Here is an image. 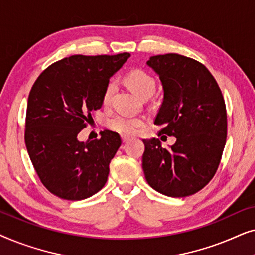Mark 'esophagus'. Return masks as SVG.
Here are the masks:
<instances>
[{
  "label": "esophagus",
  "mask_w": 255,
  "mask_h": 255,
  "mask_svg": "<svg viewBox=\"0 0 255 255\" xmlns=\"http://www.w3.org/2000/svg\"><path fill=\"white\" fill-rule=\"evenodd\" d=\"M122 140H123V142H128L130 140V138L127 137V135H123V137H122Z\"/></svg>",
  "instance_id": "esophagus-1"
}]
</instances>
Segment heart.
Here are the masks:
<instances>
[{
  "instance_id": "heart-1",
  "label": "heart",
  "mask_w": 255,
  "mask_h": 255,
  "mask_svg": "<svg viewBox=\"0 0 255 255\" xmlns=\"http://www.w3.org/2000/svg\"><path fill=\"white\" fill-rule=\"evenodd\" d=\"M125 83L134 94L138 96L145 97L149 96L155 89V80L153 79L151 74L145 72L144 69H132L125 75ZM115 85L114 82H109L106 87L103 94V102H109L111 94L114 92ZM144 118L140 117H131L125 116V115H117L108 121V128L111 131L117 132V133L123 135H134L139 131L142 125H144Z\"/></svg>"
}]
</instances>
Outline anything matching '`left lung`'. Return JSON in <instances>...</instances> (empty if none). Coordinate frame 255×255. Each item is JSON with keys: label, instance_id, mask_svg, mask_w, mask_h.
I'll return each instance as SVG.
<instances>
[{"label": "left lung", "instance_id": "1", "mask_svg": "<svg viewBox=\"0 0 255 255\" xmlns=\"http://www.w3.org/2000/svg\"><path fill=\"white\" fill-rule=\"evenodd\" d=\"M147 65L159 75L163 101L154 124L175 144L162 148L159 139H144L142 170L153 189L186 197L210 182L221 162L228 133L224 97L209 69L176 53L154 55Z\"/></svg>", "mask_w": 255, "mask_h": 255}]
</instances>
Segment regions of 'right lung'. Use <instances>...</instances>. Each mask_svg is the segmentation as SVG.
Returning a JSON list of instances; mask_svg holds the SVG:
<instances>
[{
  "mask_svg": "<svg viewBox=\"0 0 255 255\" xmlns=\"http://www.w3.org/2000/svg\"><path fill=\"white\" fill-rule=\"evenodd\" d=\"M128 57L72 55L48 66L33 83L24 139L41 183L55 196L85 200L106 184L120 134L104 130L100 139L87 141L78 135L90 113L102 107L109 79Z\"/></svg>",
  "mask_w": 255,
  "mask_h": 255,
  "instance_id": "1",
  "label": "right lung"
}]
</instances>
